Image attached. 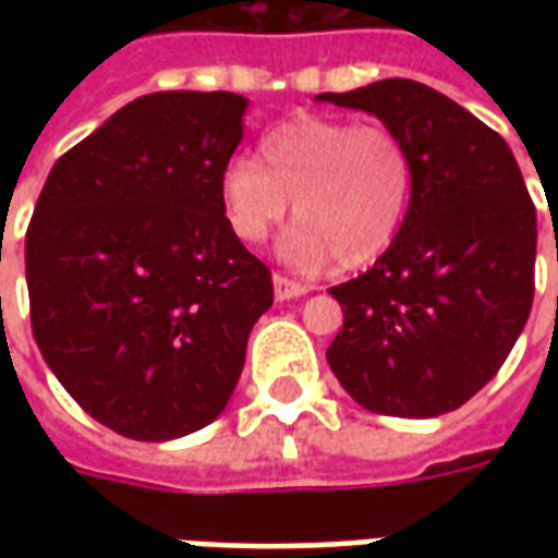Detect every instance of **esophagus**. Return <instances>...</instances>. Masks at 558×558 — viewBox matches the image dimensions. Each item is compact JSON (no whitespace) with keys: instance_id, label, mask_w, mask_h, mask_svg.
Wrapping results in <instances>:
<instances>
[{"instance_id":"34e87169","label":"esophagus","mask_w":558,"mask_h":558,"mask_svg":"<svg viewBox=\"0 0 558 558\" xmlns=\"http://www.w3.org/2000/svg\"><path fill=\"white\" fill-rule=\"evenodd\" d=\"M304 292H311V287L304 283H295V280L283 278V275H275V299L278 302H287V299H299Z\"/></svg>"}]
</instances>
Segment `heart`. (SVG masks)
I'll list each match as a JSON object with an SVG mask.
<instances>
[{
	"label": "heart",
	"mask_w": 558,
	"mask_h": 558,
	"mask_svg": "<svg viewBox=\"0 0 558 558\" xmlns=\"http://www.w3.org/2000/svg\"><path fill=\"white\" fill-rule=\"evenodd\" d=\"M254 158H232L220 172V203L232 235L259 244L295 199L299 223L278 254L314 268L338 256L371 263L398 239L412 199V158L386 125H355L340 116H295L259 140Z\"/></svg>",
	"instance_id": "1"
}]
</instances>
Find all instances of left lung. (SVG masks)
Returning a JSON list of instances; mask_svg holds the SVG:
<instances>
[{"label":"left lung","mask_w":558,"mask_h":558,"mask_svg":"<svg viewBox=\"0 0 558 558\" xmlns=\"http://www.w3.org/2000/svg\"><path fill=\"white\" fill-rule=\"evenodd\" d=\"M316 101L376 116L412 158L398 239L331 287L343 328L326 359L359 407L436 418L490 383L526 326L538 223L511 148L415 80H379Z\"/></svg>","instance_id":"1"}]
</instances>
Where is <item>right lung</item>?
Listing matches in <instances>:
<instances>
[{
	"instance_id": "add662e5",
	"label": "right lung",
	"mask_w": 558,
	"mask_h": 558,
	"mask_svg": "<svg viewBox=\"0 0 558 558\" xmlns=\"http://www.w3.org/2000/svg\"><path fill=\"white\" fill-rule=\"evenodd\" d=\"M247 98L151 92L56 160L26 232L32 335L92 418L167 442L227 410L271 271L223 218Z\"/></svg>"
}]
</instances>
